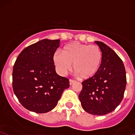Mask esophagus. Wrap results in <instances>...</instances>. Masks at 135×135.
<instances>
[{
	"mask_svg": "<svg viewBox=\"0 0 135 135\" xmlns=\"http://www.w3.org/2000/svg\"><path fill=\"white\" fill-rule=\"evenodd\" d=\"M75 81H76L75 80H73V79H69V83H70V85H71L73 84L74 83H75Z\"/></svg>",
	"mask_w": 135,
	"mask_h": 135,
	"instance_id": "1",
	"label": "esophagus"
}]
</instances>
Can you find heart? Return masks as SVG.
Masks as SVG:
<instances>
[{"label":"heart","mask_w":135,"mask_h":135,"mask_svg":"<svg viewBox=\"0 0 135 135\" xmlns=\"http://www.w3.org/2000/svg\"><path fill=\"white\" fill-rule=\"evenodd\" d=\"M103 54L97 45L73 42L64 47L63 53L57 51L53 61L57 70L65 75L72 68L76 76L81 79L94 77L101 66Z\"/></svg>","instance_id":"heart-1"}]
</instances>
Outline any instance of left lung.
<instances>
[{
    "instance_id": "obj_1",
    "label": "left lung",
    "mask_w": 135,
    "mask_h": 135,
    "mask_svg": "<svg viewBox=\"0 0 135 135\" xmlns=\"http://www.w3.org/2000/svg\"><path fill=\"white\" fill-rule=\"evenodd\" d=\"M95 42L103 54L102 65L94 77L82 82L79 99L86 112L102 116L111 113L121 103L127 80L124 65L120 57L103 42Z\"/></svg>"
}]
</instances>
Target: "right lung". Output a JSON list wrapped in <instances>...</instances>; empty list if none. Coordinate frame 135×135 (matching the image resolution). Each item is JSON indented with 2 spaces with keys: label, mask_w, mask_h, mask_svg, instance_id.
<instances>
[{
  "label": "right lung",
  "mask_w": 135,
  "mask_h": 135,
  "mask_svg": "<svg viewBox=\"0 0 135 135\" xmlns=\"http://www.w3.org/2000/svg\"><path fill=\"white\" fill-rule=\"evenodd\" d=\"M60 40L45 39L25 48L14 64L13 90L25 108L45 113L57 104L69 79L56 73L53 61Z\"/></svg>",
  "instance_id": "right-lung-1"
}]
</instances>
